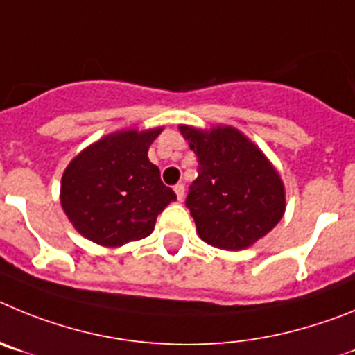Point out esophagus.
<instances>
[{
	"label": "esophagus",
	"mask_w": 355,
	"mask_h": 355,
	"mask_svg": "<svg viewBox=\"0 0 355 355\" xmlns=\"http://www.w3.org/2000/svg\"><path fill=\"white\" fill-rule=\"evenodd\" d=\"M175 194H177L178 201L184 200V196H185V185L184 184H177V185H175Z\"/></svg>",
	"instance_id": "esophagus-1"
}]
</instances>
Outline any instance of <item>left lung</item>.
<instances>
[{
  "instance_id": "8db88e82",
  "label": "left lung",
  "mask_w": 355,
  "mask_h": 355,
  "mask_svg": "<svg viewBox=\"0 0 355 355\" xmlns=\"http://www.w3.org/2000/svg\"><path fill=\"white\" fill-rule=\"evenodd\" d=\"M200 162L185 205L201 241L241 251L265 237L285 214L286 193L267 155L232 125H178Z\"/></svg>"
}]
</instances>
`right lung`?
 I'll return each instance as SVG.
<instances>
[{
    "label": "right lung",
    "mask_w": 355,
    "mask_h": 355,
    "mask_svg": "<svg viewBox=\"0 0 355 355\" xmlns=\"http://www.w3.org/2000/svg\"><path fill=\"white\" fill-rule=\"evenodd\" d=\"M162 127L123 129L81 150L63 171L60 201L83 237L120 248L154 232L157 216L177 200L148 148Z\"/></svg>",
    "instance_id": "right-lung-1"
}]
</instances>
